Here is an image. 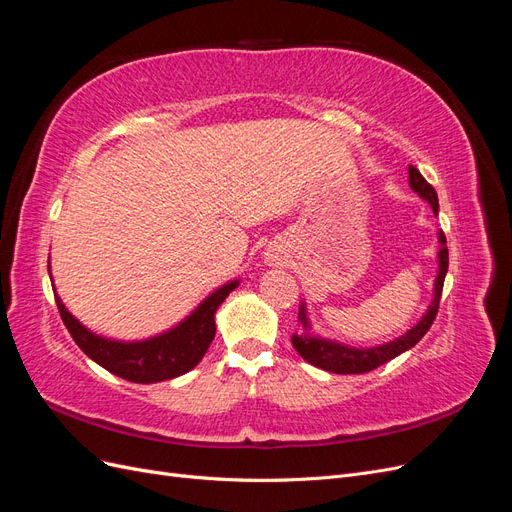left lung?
Returning a JSON list of instances; mask_svg holds the SVG:
<instances>
[{
	"mask_svg": "<svg viewBox=\"0 0 512 512\" xmlns=\"http://www.w3.org/2000/svg\"><path fill=\"white\" fill-rule=\"evenodd\" d=\"M408 173H410V188L418 196H423L431 205V209L438 213V194H436V190H433V185L427 183L425 177L418 173V168H414L412 164L408 168ZM440 243H442L440 252H438L440 271L436 277V294H433V301L427 309V314L406 335H401L399 339H395V342H389V344L359 350V348H350L344 344L329 342V339H320V337H312L309 333H303V335H292L294 350H297L307 363H312L314 367H320L324 371H331V374H365V371H371L384 363H389L401 352H406L412 346H416L425 337V333L431 329V324H433V320H436L438 309H440L444 277L448 271V247H446L444 232H440ZM299 320L307 329V318H305L303 305L299 312Z\"/></svg>",
	"mask_w": 512,
	"mask_h": 512,
	"instance_id": "8db88e82",
	"label": "left lung"
}]
</instances>
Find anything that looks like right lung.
<instances>
[{"instance_id": "1", "label": "right lung", "mask_w": 512, "mask_h": 512, "mask_svg": "<svg viewBox=\"0 0 512 512\" xmlns=\"http://www.w3.org/2000/svg\"><path fill=\"white\" fill-rule=\"evenodd\" d=\"M237 286L239 282H230L220 290H215L211 297H207L196 307V312L188 320H183L179 324V327L164 335L151 337L147 342L136 344L111 342V339L94 335L68 312L57 294L55 301L59 316L64 320L76 346H79L91 361H96L106 371H111V374L128 382L151 384L177 378L200 363L215 335V309L224 303V299Z\"/></svg>"}]
</instances>
